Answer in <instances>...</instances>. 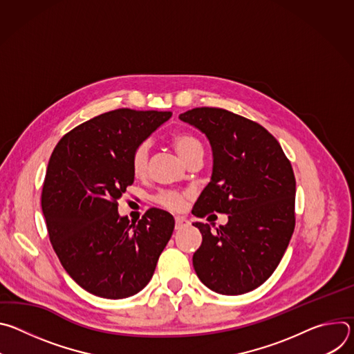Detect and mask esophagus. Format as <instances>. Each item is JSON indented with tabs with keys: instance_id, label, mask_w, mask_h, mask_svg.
I'll list each match as a JSON object with an SVG mask.
<instances>
[{
	"instance_id": "obj_1",
	"label": "esophagus",
	"mask_w": 354,
	"mask_h": 354,
	"mask_svg": "<svg viewBox=\"0 0 354 354\" xmlns=\"http://www.w3.org/2000/svg\"><path fill=\"white\" fill-rule=\"evenodd\" d=\"M187 225H189V221L185 217H176L175 218V228L176 230H180V228L187 227Z\"/></svg>"
}]
</instances>
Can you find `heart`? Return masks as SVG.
Segmentation results:
<instances>
[{"instance_id": "1", "label": "heart", "mask_w": 354, "mask_h": 354, "mask_svg": "<svg viewBox=\"0 0 354 354\" xmlns=\"http://www.w3.org/2000/svg\"><path fill=\"white\" fill-rule=\"evenodd\" d=\"M174 147L179 157L185 161L187 157H190L196 151H203L201 142L187 133H179L175 134L172 138ZM131 169L136 176H142L147 171V162H148V145L140 144L134 148L131 153ZM157 203L168 210L176 212L180 210L183 206V194L176 190H162L156 196Z\"/></svg>"}]
</instances>
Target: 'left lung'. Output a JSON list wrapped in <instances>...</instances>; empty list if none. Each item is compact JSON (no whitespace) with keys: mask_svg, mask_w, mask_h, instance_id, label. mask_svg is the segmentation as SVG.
Returning a JSON list of instances; mask_svg holds the SVG:
<instances>
[{"mask_svg":"<svg viewBox=\"0 0 354 354\" xmlns=\"http://www.w3.org/2000/svg\"><path fill=\"white\" fill-rule=\"evenodd\" d=\"M180 120L205 133L213 175L192 214H228L193 255L197 277L210 290L238 295L263 284L279 266L295 227V178L279 141L261 124L220 108H194Z\"/></svg>","mask_w":354,"mask_h":354,"instance_id":"8db88e82","label":"left lung"}]
</instances>
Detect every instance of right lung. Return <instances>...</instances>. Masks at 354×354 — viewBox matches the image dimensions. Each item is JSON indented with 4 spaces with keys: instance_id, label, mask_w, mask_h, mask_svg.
<instances>
[{
    "instance_id": "1",
    "label": "right lung",
    "mask_w": 354,
    "mask_h": 354,
    "mask_svg": "<svg viewBox=\"0 0 354 354\" xmlns=\"http://www.w3.org/2000/svg\"><path fill=\"white\" fill-rule=\"evenodd\" d=\"M171 112L116 109L68 131L48 160L41 210L50 242L71 279L109 299L137 294L154 274L175 227L151 207L130 223L118 200L133 185L131 153Z\"/></svg>"
}]
</instances>
